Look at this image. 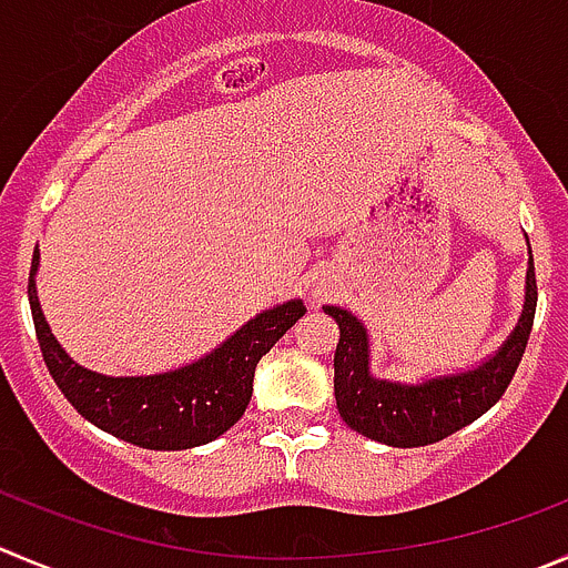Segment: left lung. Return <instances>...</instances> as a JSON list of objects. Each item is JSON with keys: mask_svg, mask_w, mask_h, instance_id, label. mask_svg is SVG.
Wrapping results in <instances>:
<instances>
[{"mask_svg": "<svg viewBox=\"0 0 568 568\" xmlns=\"http://www.w3.org/2000/svg\"><path fill=\"white\" fill-rule=\"evenodd\" d=\"M536 304V264L530 258L521 321L499 354L490 356L477 371L429 379L424 385L374 379L368 374V334L362 323L339 306H326V315H332L339 326V343L334 351V398L339 415L359 435L396 449L429 446L455 435L488 413L513 382L530 339Z\"/></svg>", "mask_w": 568, "mask_h": 568, "instance_id": "left-lung-1", "label": "left lung"}]
</instances>
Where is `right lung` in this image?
<instances>
[{"instance_id": "right-lung-1", "label": "right lung", "mask_w": 568, "mask_h": 568, "mask_svg": "<svg viewBox=\"0 0 568 568\" xmlns=\"http://www.w3.org/2000/svg\"><path fill=\"white\" fill-rule=\"evenodd\" d=\"M38 253L30 267V310L52 379L74 409L108 435L155 452H181L214 440L245 415L256 365L295 321L301 301L273 306L242 326L206 359L159 376H102L80 368L52 337L36 295Z\"/></svg>"}]
</instances>
